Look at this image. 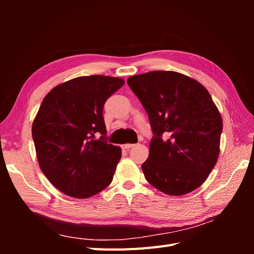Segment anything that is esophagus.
Returning a JSON list of instances; mask_svg holds the SVG:
<instances>
[{
	"instance_id": "34e87169",
	"label": "esophagus",
	"mask_w": 254,
	"mask_h": 254,
	"mask_svg": "<svg viewBox=\"0 0 254 254\" xmlns=\"http://www.w3.org/2000/svg\"><path fill=\"white\" fill-rule=\"evenodd\" d=\"M121 147L123 149H130L131 147H133V144H123V145H121Z\"/></svg>"
}]
</instances>
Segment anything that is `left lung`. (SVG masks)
Instances as JSON below:
<instances>
[{
  "label": "left lung",
  "instance_id": "obj_1",
  "mask_svg": "<svg viewBox=\"0 0 254 254\" xmlns=\"http://www.w3.org/2000/svg\"><path fill=\"white\" fill-rule=\"evenodd\" d=\"M127 85L146 110L154 136L142 165L146 180L169 195H185L217 163L223 120L207 89L186 75L153 71Z\"/></svg>",
  "mask_w": 254,
  "mask_h": 254
}]
</instances>
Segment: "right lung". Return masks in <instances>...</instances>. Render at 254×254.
<instances>
[{"label":"right lung","mask_w":254,"mask_h":254,"mask_svg":"<svg viewBox=\"0 0 254 254\" xmlns=\"http://www.w3.org/2000/svg\"><path fill=\"white\" fill-rule=\"evenodd\" d=\"M123 85L118 77L80 76L56 86L42 100L31 127L37 159L66 195L87 198L111 183L121 148L105 141L102 109Z\"/></svg>","instance_id":"1"}]
</instances>
